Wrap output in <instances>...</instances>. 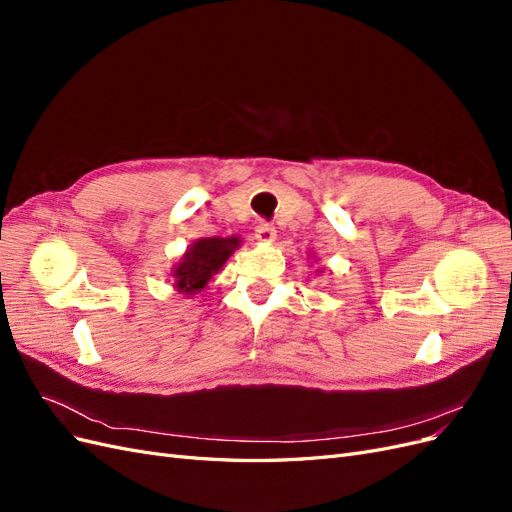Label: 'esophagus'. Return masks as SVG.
I'll use <instances>...</instances> for the list:
<instances>
[{
  "label": "esophagus",
  "mask_w": 512,
  "mask_h": 512,
  "mask_svg": "<svg viewBox=\"0 0 512 512\" xmlns=\"http://www.w3.org/2000/svg\"><path fill=\"white\" fill-rule=\"evenodd\" d=\"M256 239L260 243H273L275 241V228L269 222H260L256 226Z\"/></svg>",
  "instance_id": "obj_1"
}]
</instances>
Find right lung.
<instances>
[{
    "mask_svg": "<svg viewBox=\"0 0 512 512\" xmlns=\"http://www.w3.org/2000/svg\"><path fill=\"white\" fill-rule=\"evenodd\" d=\"M239 245V237H209L194 241L173 269L175 288L183 294H196L203 290Z\"/></svg>",
    "mask_w": 512,
    "mask_h": 512,
    "instance_id": "right-lung-1",
    "label": "right lung"
}]
</instances>
